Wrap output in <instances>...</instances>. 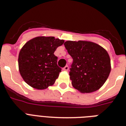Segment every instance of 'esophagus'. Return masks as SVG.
Wrapping results in <instances>:
<instances>
[{"label": "esophagus", "instance_id": "34e87169", "mask_svg": "<svg viewBox=\"0 0 126 126\" xmlns=\"http://www.w3.org/2000/svg\"><path fill=\"white\" fill-rule=\"evenodd\" d=\"M63 70H64V71H68V70H69L68 65H65V66L64 67V68H63Z\"/></svg>", "mask_w": 126, "mask_h": 126}]
</instances>
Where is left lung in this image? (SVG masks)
<instances>
[{"label":"left lung","mask_w":126,"mask_h":126,"mask_svg":"<svg viewBox=\"0 0 126 126\" xmlns=\"http://www.w3.org/2000/svg\"><path fill=\"white\" fill-rule=\"evenodd\" d=\"M64 45L73 59L69 72L73 87L84 93L100 88L111 71L106 50L88 41H67Z\"/></svg>","instance_id":"1"}]
</instances>
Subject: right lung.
Wrapping results in <instances>:
<instances>
[{
    "label": "right lung",
    "mask_w": 126,
    "mask_h": 126,
    "mask_svg": "<svg viewBox=\"0 0 126 126\" xmlns=\"http://www.w3.org/2000/svg\"><path fill=\"white\" fill-rule=\"evenodd\" d=\"M64 40L53 36H38L29 40L19 53V71L24 81L37 90L54 84L61 72L54 52Z\"/></svg>",
    "instance_id": "1"
}]
</instances>
